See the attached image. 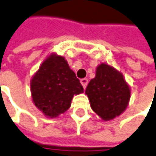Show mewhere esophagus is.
<instances>
[{
    "label": "esophagus",
    "mask_w": 156,
    "mask_h": 156,
    "mask_svg": "<svg viewBox=\"0 0 156 156\" xmlns=\"http://www.w3.org/2000/svg\"><path fill=\"white\" fill-rule=\"evenodd\" d=\"M80 83H81V85L83 86L84 89H86V88H87V84H88V79H87V78H82V79L80 80Z\"/></svg>",
    "instance_id": "esophagus-1"
}]
</instances>
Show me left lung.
<instances>
[{
    "instance_id": "8db88e82",
    "label": "left lung",
    "mask_w": 156,
    "mask_h": 156,
    "mask_svg": "<svg viewBox=\"0 0 156 156\" xmlns=\"http://www.w3.org/2000/svg\"><path fill=\"white\" fill-rule=\"evenodd\" d=\"M86 94L92 109L102 120L108 121L126 109L131 90L121 72L101 63L97 67L95 78L90 80Z\"/></svg>"
}]
</instances>
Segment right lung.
Listing matches in <instances>:
<instances>
[{"label":"right lung","instance_id":"obj_1","mask_svg":"<svg viewBox=\"0 0 156 156\" xmlns=\"http://www.w3.org/2000/svg\"><path fill=\"white\" fill-rule=\"evenodd\" d=\"M31 92L38 109L53 118L69 109L73 96L84 93V88L65 58L52 54L33 75Z\"/></svg>","mask_w":156,"mask_h":156}]
</instances>
